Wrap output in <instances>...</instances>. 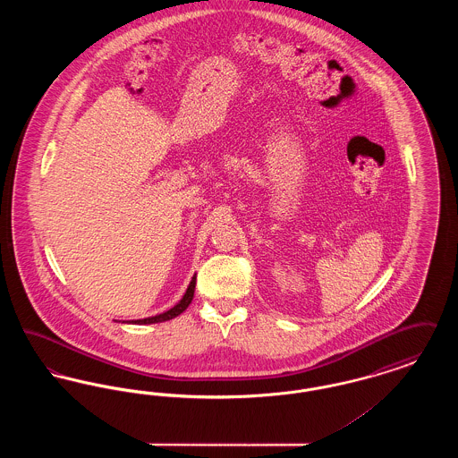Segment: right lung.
Returning a JSON list of instances; mask_svg holds the SVG:
<instances>
[{
	"label": "right lung",
	"mask_w": 458,
	"mask_h": 458,
	"mask_svg": "<svg viewBox=\"0 0 458 458\" xmlns=\"http://www.w3.org/2000/svg\"><path fill=\"white\" fill-rule=\"evenodd\" d=\"M194 288H196V276L192 278V282L189 284V288H187L183 299H182L178 304L174 305V307H172L170 310H166V312H163V314H157V316H154V318L137 319V321H131V323H135V325H151V323H161V321L174 319L178 314H182V312L189 307V304L192 302V299H194Z\"/></svg>",
	"instance_id": "right-lung-1"
}]
</instances>
